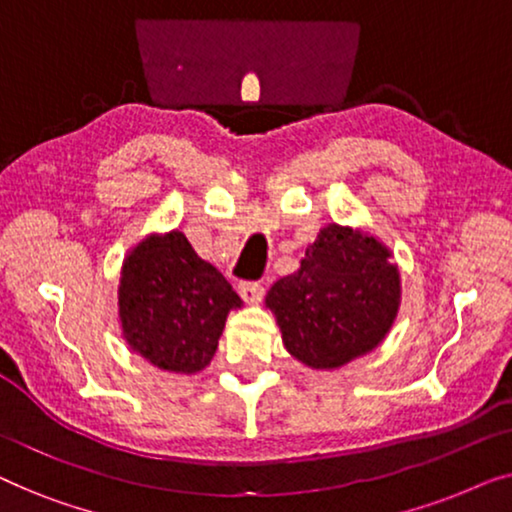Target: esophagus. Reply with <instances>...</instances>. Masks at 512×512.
I'll use <instances>...</instances> for the list:
<instances>
[{"label": "esophagus", "instance_id": "1", "mask_svg": "<svg viewBox=\"0 0 512 512\" xmlns=\"http://www.w3.org/2000/svg\"><path fill=\"white\" fill-rule=\"evenodd\" d=\"M237 291H240V296L247 300V303H256V300H261L265 293L261 282H242L237 286Z\"/></svg>", "mask_w": 512, "mask_h": 512}]
</instances>
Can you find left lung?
I'll return each mask as SVG.
<instances>
[{
	"label": "left lung",
	"mask_w": 512,
	"mask_h": 512,
	"mask_svg": "<svg viewBox=\"0 0 512 512\" xmlns=\"http://www.w3.org/2000/svg\"><path fill=\"white\" fill-rule=\"evenodd\" d=\"M401 277L373 235L331 223L298 272L272 284L265 303L284 347L310 368H340L368 354L394 324Z\"/></svg>",
	"instance_id": "8db88e82"
}]
</instances>
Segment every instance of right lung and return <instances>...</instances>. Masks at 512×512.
<instances>
[{
    "label": "right lung",
    "instance_id": "add662e5",
    "mask_svg": "<svg viewBox=\"0 0 512 512\" xmlns=\"http://www.w3.org/2000/svg\"><path fill=\"white\" fill-rule=\"evenodd\" d=\"M240 296L184 233L151 235L130 251L118 286L123 338L170 373H198L212 361Z\"/></svg>",
    "mask_w": 512,
    "mask_h": 512
}]
</instances>
